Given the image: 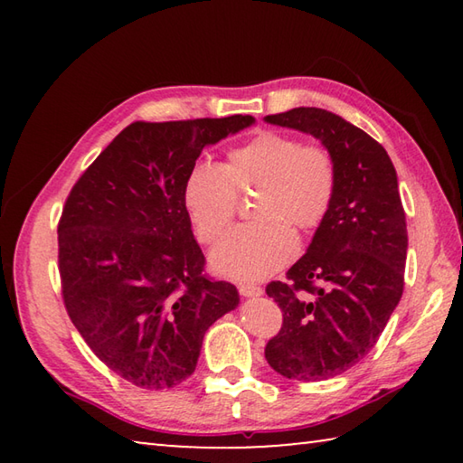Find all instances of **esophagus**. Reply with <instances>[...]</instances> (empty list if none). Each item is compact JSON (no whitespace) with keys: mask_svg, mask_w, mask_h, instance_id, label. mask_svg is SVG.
Instances as JSON below:
<instances>
[{"mask_svg":"<svg viewBox=\"0 0 463 463\" xmlns=\"http://www.w3.org/2000/svg\"><path fill=\"white\" fill-rule=\"evenodd\" d=\"M239 294L245 298H257L263 294V288L257 284H239Z\"/></svg>","mask_w":463,"mask_h":463,"instance_id":"34e87169","label":"esophagus"}]
</instances>
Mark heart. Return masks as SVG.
I'll use <instances>...</instances> for the list:
<instances>
[{"label": "heart", "instance_id": "b5f03b06", "mask_svg": "<svg viewBox=\"0 0 463 463\" xmlns=\"http://www.w3.org/2000/svg\"><path fill=\"white\" fill-rule=\"evenodd\" d=\"M257 187L253 214L214 250L218 273L234 279H261L284 268L296 255L292 229L317 231L325 222L336 194V165L318 145L263 130L232 146L221 165L198 163L184 184V203L198 239L214 245L229 231L239 195Z\"/></svg>", "mask_w": 463, "mask_h": 463}]
</instances>
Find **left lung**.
I'll use <instances>...</instances> for the list:
<instances>
[{
  "mask_svg": "<svg viewBox=\"0 0 463 463\" xmlns=\"http://www.w3.org/2000/svg\"><path fill=\"white\" fill-rule=\"evenodd\" d=\"M265 122L318 138L336 165L331 213L286 279L265 288L284 312L268 364L289 380H328L370 354L402 298L409 234L396 169L378 140L326 109Z\"/></svg>",
  "mask_w": 463,
  "mask_h": 463,
  "instance_id": "obj_1",
  "label": "left lung"
}]
</instances>
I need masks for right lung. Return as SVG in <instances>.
Masks as SVG:
<instances>
[{
	"mask_svg": "<svg viewBox=\"0 0 463 463\" xmlns=\"http://www.w3.org/2000/svg\"><path fill=\"white\" fill-rule=\"evenodd\" d=\"M253 116L132 122L77 179L59 221L62 302L90 349L130 383L165 390L198 364L203 335L239 307L203 273L184 203L202 148Z\"/></svg>",
	"mask_w": 463,
	"mask_h": 463,
	"instance_id": "obj_1",
	"label": "right lung"
}]
</instances>
